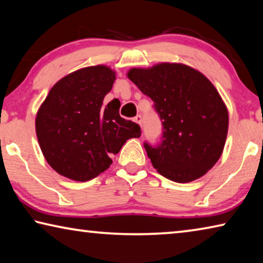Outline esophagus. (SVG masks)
Instances as JSON below:
<instances>
[{
    "label": "esophagus",
    "instance_id": "34e87169",
    "mask_svg": "<svg viewBox=\"0 0 263 263\" xmlns=\"http://www.w3.org/2000/svg\"><path fill=\"white\" fill-rule=\"evenodd\" d=\"M135 122H136V123H138V124H139V125L141 126L142 117H141V116H140V115H138V116H136V117H135Z\"/></svg>",
    "mask_w": 263,
    "mask_h": 263
}]
</instances>
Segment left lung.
Here are the masks:
<instances>
[{
	"label": "left lung",
	"instance_id": "left-lung-1",
	"mask_svg": "<svg viewBox=\"0 0 263 263\" xmlns=\"http://www.w3.org/2000/svg\"><path fill=\"white\" fill-rule=\"evenodd\" d=\"M127 78L154 102L162 122L161 144H144L153 167L179 183L205 175L219 160L229 130L228 108L210 80L171 62L132 68Z\"/></svg>",
	"mask_w": 263,
	"mask_h": 263
}]
</instances>
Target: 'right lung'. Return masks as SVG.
Wrapping results in <instances>:
<instances>
[{
	"label": "right lung",
	"mask_w": 263,
	"mask_h": 263,
	"mask_svg": "<svg viewBox=\"0 0 263 263\" xmlns=\"http://www.w3.org/2000/svg\"><path fill=\"white\" fill-rule=\"evenodd\" d=\"M115 80V70L97 65L75 70L51 88L35 116V133L58 174L79 182L94 179L126 140L140 137L139 125L119 116L121 104L103 105Z\"/></svg>",
	"instance_id": "1"
}]
</instances>
